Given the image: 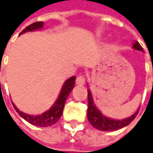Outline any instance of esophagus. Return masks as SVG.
<instances>
[{"label": "esophagus", "instance_id": "1", "mask_svg": "<svg viewBox=\"0 0 153 153\" xmlns=\"http://www.w3.org/2000/svg\"><path fill=\"white\" fill-rule=\"evenodd\" d=\"M85 82V75H82V74H80V75H79V76L76 78V84L78 85H84Z\"/></svg>", "mask_w": 153, "mask_h": 153}]
</instances>
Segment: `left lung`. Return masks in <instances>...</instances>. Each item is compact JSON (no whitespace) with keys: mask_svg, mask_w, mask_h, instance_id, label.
I'll return each instance as SVG.
<instances>
[{"mask_svg":"<svg viewBox=\"0 0 153 153\" xmlns=\"http://www.w3.org/2000/svg\"><path fill=\"white\" fill-rule=\"evenodd\" d=\"M132 48L134 49L143 52V48L140 46V44L138 41H135L133 43ZM87 99H88V109H87L88 121L90 122V124L94 128L100 131H116L121 129L123 127L128 126L131 122L136 118L137 114L139 113V110H138L131 117H128V118L121 120L109 119V118H106L105 116H104L103 114L97 109V107L94 104L93 97H92V94H91L90 90H87Z\"/></svg>","mask_w":153,"mask_h":153,"instance_id":"1","label":"left lung"}]
</instances>
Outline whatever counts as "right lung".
Returning <instances> with one entry per match:
<instances>
[{
  "instance_id": "right-lung-1",
  "label": "right lung",
  "mask_w": 153,
  "mask_h": 153,
  "mask_svg": "<svg viewBox=\"0 0 153 153\" xmlns=\"http://www.w3.org/2000/svg\"><path fill=\"white\" fill-rule=\"evenodd\" d=\"M43 27V22H33L31 25L27 26L22 32L21 33H24L26 32L33 31V30H38L41 29ZM75 79L76 78L74 76L69 78L67 79L64 83V85L60 91V94L59 95L58 99L56 100V102L53 104V105L50 108L48 111L43 112L41 115H28L26 114L24 112H21L14 105L13 102V105H14L15 111L20 114L21 117H22L25 120L29 122L30 124L36 126H41V127H48V126H51L53 125H54L56 122L59 120V118L62 115L63 112V109L65 106V103L66 100L68 99V95L71 93V91L73 90V88L74 87V84H75Z\"/></svg>"
}]
</instances>
